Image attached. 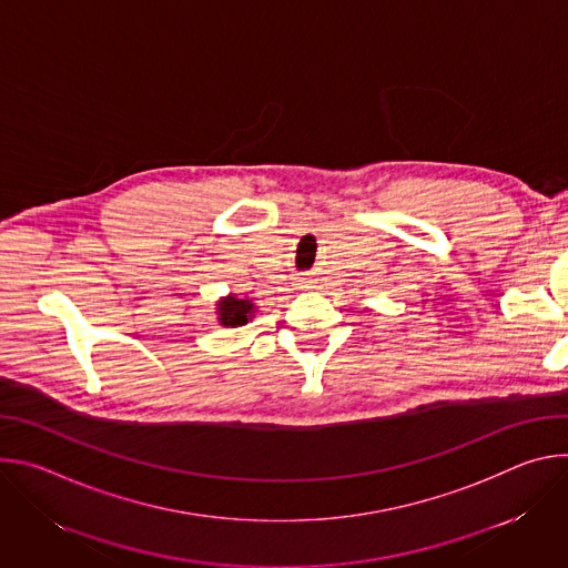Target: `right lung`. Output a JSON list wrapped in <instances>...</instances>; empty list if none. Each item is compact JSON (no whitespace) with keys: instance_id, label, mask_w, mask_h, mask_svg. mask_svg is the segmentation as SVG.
<instances>
[{"instance_id":"obj_1","label":"right lung","mask_w":568,"mask_h":568,"mask_svg":"<svg viewBox=\"0 0 568 568\" xmlns=\"http://www.w3.org/2000/svg\"><path fill=\"white\" fill-rule=\"evenodd\" d=\"M254 312H256L254 301H250L247 296H235V294L220 296V301L215 305L217 323L224 328L247 326V323L254 318Z\"/></svg>"}]
</instances>
